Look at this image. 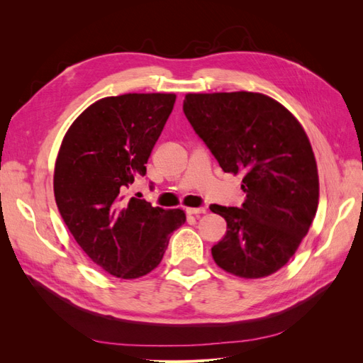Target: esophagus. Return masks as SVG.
<instances>
[{
    "label": "esophagus",
    "mask_w": 363,
    "mask_h": 363,
    "mask_svg": "<svg viewBox=\"0 0 363 363\" xmlns=\"http://www.w3.org/2000/svg\"><path fill=\"white\" fill-rule=\"evenodd\" d=\"M186 213H188V215H201V213H206V208L204 207H189V208H186Z\"/></svg>",
    "instance_id": "34e87169"
}]
</instances>
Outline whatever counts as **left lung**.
<instances>
[{
    "label": "left lung",
    "mask_w": 363,
    "mask_h": 363,
    "mask_svg": "<svg viewBox=\"0 0 363 363\" xmlns=\"http://www.w3.org/2000/svg\"><path fill=\"white\" fill-rule=\"evenodd\" d=\"M183 112L223 171L244 175L242 206L211 204L227 221L213 260L238 277L271 276L295 255L318 208L309 138L291 112L262 94H188Z\"/></svg>",
    "instance_id": "8db88e82"
}]
</instances>
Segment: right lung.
I'll list each match as a JSON object with an SVG mask.
<instances>
[{
  "mask_svg": "<svg viewBox=\"0 0 363 363\" xmlns=\"http://www.w3.org/2000/svg\"><path fill=\"white\" fill-rule=\"evenodd\" d=\"M174 94H125L94 103L65 135L54 169V196L77 244L98 267L121 279L155 269L171 235L184 224L164 211L127 199L167 124Z\"/></svg>",
  "mask_w": 363,
  "mask_h": 363,
  "instance_id": "1",
  "label": "right lung"
}]
</instances>
